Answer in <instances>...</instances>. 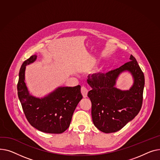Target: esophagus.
<instances>
[{
    "label": "esophagus",
    "mask_w": 160,
    "mask_h": 160,
    "mask_svg": "<svg viewBox=\"0 0 160 160\" xmlns=\"http://www.w3.org/2000/svg\"><path fill=\"white\" fill-rule=\"evenodd\" d=\"M81 93H82L83 98H87V97L88 90V89L86 87H82L81 89Z\"/></svg>",
    "instance_id": "obj_1"
}]
</instances>
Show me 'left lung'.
<instances>
[{"instance_id": "1", "label": "left lung", "mask_w": 160, "mask_h": 160, "mask_svg": "<svg viewBox=\"0 0 160 160\" xmlns=\"http://www.w3.org/2000/svg\"><path fill=\"white\" fill-rule=\"evenodd\" d=\"M130 61L108 73L88 75L87 82L92 90L88 97L92 102V118L94 125L105 133L115 132L125 127L139 113L142 106L145 85L144 74L134 57ZM130 72L133 86L128 91L115 87L119 75Z\"/></svg>"}]
</instances>
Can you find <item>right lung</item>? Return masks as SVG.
I'll return each instance as SVG.
<instances>
[{"label": "right lung", "mask_w": 160, "mask_h": 160, "mask_svg": "<svg viewBox=\"0 0 160 160\" xmlns=\"http://www.w3.org/2000/svg\"><path fill=\"white\" fill-rule=\"evenodd\" d=\"M36 59L33 55L21 66L17 84L18 99L32 127L45 133H62L69 127L73 112L82 98L81 86L58 87L41 98L31 95L25 83V70Z\"/></svg>", "instance_id": "right-lung-1"}]
</instances>
